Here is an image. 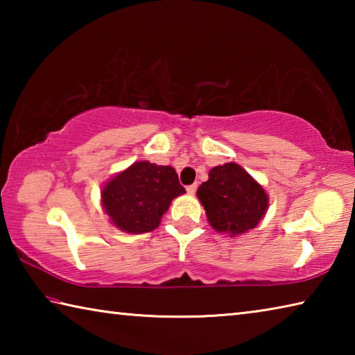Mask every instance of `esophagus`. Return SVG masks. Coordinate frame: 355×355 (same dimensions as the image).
I'll return each mask as SVG.
<instances>
[{
	"label": "esophagus",
	"mask_w": 355,
	"mask_h": 355,
	"mask_svg": "<svg viewBox=\"0 0 355 355\" xmlns=\"http://www.w3.org/2000/svg\"><path fill=\"white\" fill-rule=\"evenodd\" d=\"M186 191H188L189 194H194V192L197 191V183H194V184H189L188 188H186Z\"/></svg>",
	"instance_id": "esophagus-1"
}]
</instances>
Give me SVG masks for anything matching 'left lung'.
Wrapping results in <instances>:
<instances>
[{
    "instance_id": "8db88e82",
    "label": "left lung",
    "mask_w": 355,
    "mask_h": 355,
    "mask_svg": "<svg viewBox=\"0 0 355 355\" xmlns=\"http://www.w3.org/2000/svg\"><path fill=\"white\" fill-rule=\"evenodd\" d=\"M197 197L214 230L230 236L255 228L268 209L266 192L235 163L213 167Z\"/></svg>"
}]
</instances>
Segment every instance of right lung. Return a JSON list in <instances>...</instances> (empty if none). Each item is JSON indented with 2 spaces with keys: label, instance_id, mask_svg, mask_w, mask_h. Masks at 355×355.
Returning <instances> with one entry per match:
<instances>
[{
  "label": "right lung",
  "instance_id": "1",
  "mask_svg": "<svg viewBox=\"0 0 355 355\" xmlns=\"http://www.w3.org/2000/svg\"><path fill=\"white\" fill-rule=\"evenodd\" d=\"M183 192L173 167L139 161L106 183L101 203L114 225L137 235L155 230L171 202Z\"/></svg>",
  "mask_w": 355,
  "mask_h": 355
}]
</instances>
